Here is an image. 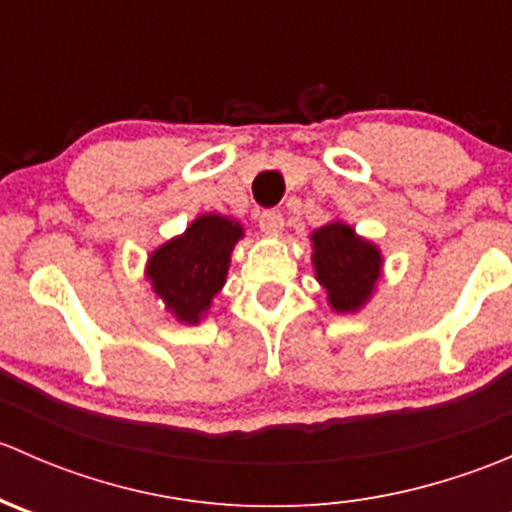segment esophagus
<instances>
[{
	"label": "esophagus",
	"instance_id": "obj_1",
	"mask_svg": "<svg viewBox=\"0 0 512 512\" xmlns=\"http://www.w3.org/2000/svg\"><path fill=\"white\" fill-rule=\"evenodd\" d=\"M257 223H260V230L267 232V235H280V232L285 230V218H282V213H277V210H265V213H260Z\"/></svg>",
	"mask_w": 512,
	"mask_h": 512
}]
</instances>
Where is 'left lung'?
Here are the masks:
<instances>
[{
  "mask_svg": "<svg viewBox=\"0 0 512 512\" xmlns=\"http://www.w3.org/2000/svg\"><path fill=\"white\" fill-rule=\"evenodd\" d=\"M312 240L314 277L327 292L329 307L337 314H354L366 307L384 270V255L366 237L356 235L344 220L317 227Z\"/></svg>",
  "mask_w": 512,
  "mask_h": 512,
  "instance_id": "8db88e82",
  "label": "left lung"
}]
</instances>
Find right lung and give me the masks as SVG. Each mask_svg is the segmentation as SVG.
Returning <instances> with one entry per match:
<instances>
[{
	"label": "right lung",
	"mask_w": 512,
	"mask_h": 512,
	"mask_svg": "<svg viewBox=\"0 0 512 512\" xmlns=\"http://www.w3.org/2000/svg\"><path fill=\"white\" fill-rule=\"evenodd\" d=\"M245 227L218 213L198 215L185 232L148 255L146 277L175 322L200 324L230 270V255Z\"/></svg>",
	"instance_id": "right-lung-1"
}]
</instances>
